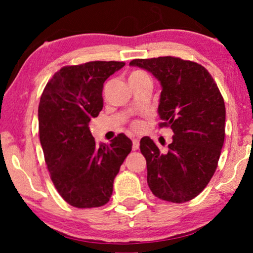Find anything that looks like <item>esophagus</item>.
<instances>
[{
    "label": "esophagus",
    "mask_w": 253,
    "mask_h": 253,
    "mask_svg": "<svg viewBox=\"0 0 253 253\" xmlns=\"http://www.w3.org/2000/svg\"><path fill=\"white\" fill-rule=\"evenodd\" d=\"M139 149V141L138 139L133 138L132 139V150H138Z\"/></svg>",
    "instance_id": "obj_1"
}]
</instances>
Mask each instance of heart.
I'll use <instances>...</instances> for the list:
<instances>
[{"label": "heart", "mask_w": 253, "mask_h": 253, "mask_svg": "<svg viewBox=\"0 0 253 253\" xmlns=\"http://www.w3.org/2000/svg\"><path fill=\"white\" fill-rule=\"evenodd\" d=\"M143 76H147V73H144L143 71H133V72L130 73L129 80L139 78V77H143ZM132 126H133V127H138V126H139V123H138V122H133Z\"/></svg>", "instance_id": "b5f03b06"}]
</instances>
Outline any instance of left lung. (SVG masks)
<instances>
[{
    "mask_svg": "<svg viewBox=\"0 0 253 253\" xmlns=\"http://www.w3.org/2000/svg\"><path fill=\"white\" fill-rule=\"evenodd\" d=\"M130 65L160 80L159 126L174 132L167 153H161L148 136L139 142L147 160L148 186L161 200H192L209 185L218 167L225 139L224 98L209 71L198 62L168 55L133 59Z\"/></svg>",
    "mask_w": 253,
    "mask_h": 253,
    "instance_id": "8db88e82",
    "label": "left lung"
}]
</instances>
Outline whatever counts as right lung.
Listing matches in <instances>:
<instances>
[{
	"instance_id": "right-lung-1",
	"label": "right lung",
	"mask_w": 253,
	"mask_h": 253,
	"mask_svg": "<svg viewBox=\"0 0 253 253\" xmlns=\"http://www.w3.org/2000/svg\"><path fill=\"white\" fill-rule=\"evenodd\" d=\"M126 65L88 61L64 66L44 86L39 104V136L50 180L71 206L93 209L108 204L115 176L132 142L118 133L97 145L90 121L103 109V84Z\"/></svg>"
}]
</instances>
